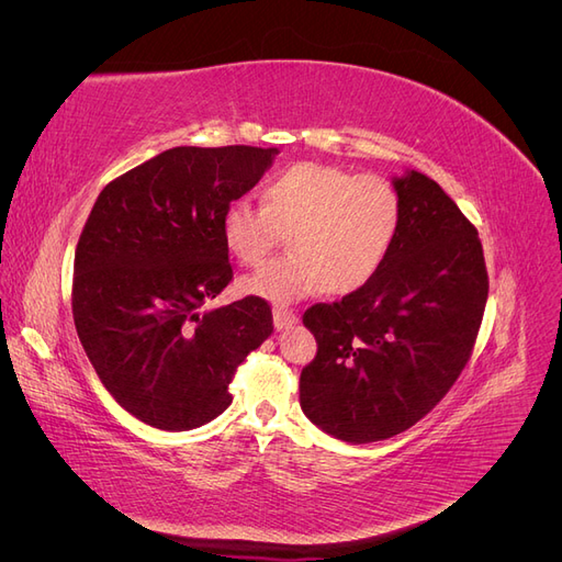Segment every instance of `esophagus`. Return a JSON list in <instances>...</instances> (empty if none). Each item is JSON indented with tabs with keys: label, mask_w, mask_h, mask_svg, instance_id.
Returning a JSON list of instances; mask_svg holds the SVG:
<instances>
[{
	"label": "esophagus",
	"mask_w": 562,
	"mask_h": 562,
	"mask_svg": "<svg viewBox=\"0 0 562 562\" xmlns=\"http://www.w3.org/2000/svg\"><path fill=\"white\" fill-rule=\"evenodd\" d=\"M274 326H277V330H285V328H291V326H295L297 323V316L291 312V310H283V307H274Z\"/></svg>",
	"instance_id": "esophagus-1"
}]
</instances>
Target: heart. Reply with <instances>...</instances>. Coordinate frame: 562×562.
Wrapping results in <instances>:
<instances>
[{"label": "heart", "mask_w": 562, "mask_h": 562, "mask_svg": "<svg viewBox=\"0 0 562 562\" xmlns=\"http://www.w3.org/2000/svg\"><path fill=\"white\" fill-rule=\"evenodd\" d=\"M401 227L394 182L345 168L304 161L269 180L262 203L239 196L223 213L227 250L244 265H260L291 232V255L244 279V291L277 304L321 291L353 293L382 269Z\"/></svg>", "instance_id": "b5f03b06"}]
</instances>
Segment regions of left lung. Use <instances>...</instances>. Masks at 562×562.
I'll list each match as a JSON object with an SVG mask.
<instances>
[{
  "label": "left lung",
  "mask_w": 562,
  "mask_h": 562,
  "mask_svg": "<svg viewBox=\"0 0 562 562\" xmlns=\"http://www.w3.org/2000/svg\"><path fill=\"white\" fill-rule=\"evenodd\" d=\"M391 182L401 227L382 269L302 316L318 345L300 375L302 413L353 446L411 429L448 394L487 302L479 232L457 203L419 171Z\"/></svg>",
  "instance_id": "left-lung-1"
}]
</instances>
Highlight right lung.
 <instances>
[{"mask_svg": "<svg viewBox=\"0 0 562 562\" xmlns=\"http://www.w3.org/2000/svg\"><path fill=\"white\" fill-rule=\"evenodd\" d=\"M277 147H173L98 194L75 252L72 314L100 382L155 429L190 431L223 415L229 382L274 330L262 297L203 310L232 281L227 203Z\"/></svg>", "mask_w": 562, "mask_h": 562, "instance_id": "add662e5", "label": "right lung"}]
</instances>
